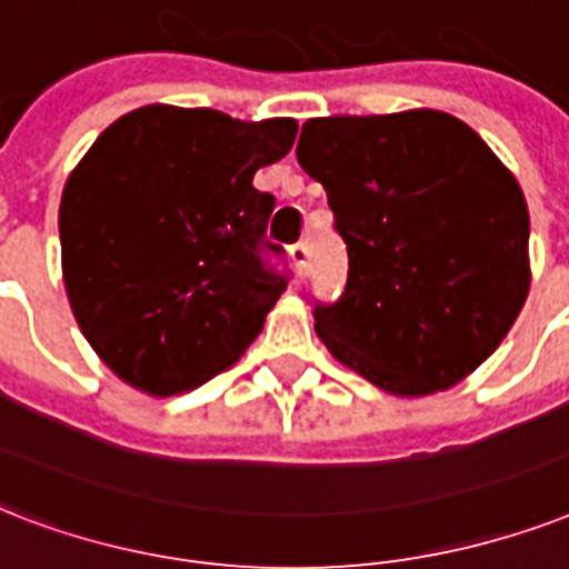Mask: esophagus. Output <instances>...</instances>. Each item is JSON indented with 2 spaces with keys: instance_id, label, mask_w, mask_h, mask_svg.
<instances>
[{
  "instance_id": "34e87169",
  "label": "esophagus",
  "mask_w": 569,
  "mask_h": 569,
  "mask_svg": "<svg viewBox=\"0 0 569 569\" xmlns=\"http://www.w3.org/2000/svg\"><path fill=\"white\" fill-rule=\"evenodd\" d=\"M290 258H293V267H297L299 276H306V270H308V240H299V243L290 249Z\"/></svg>"
}]
</instances>
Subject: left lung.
I'll return each mask as SVG.
<instances>
[{"label": "left lung", "instance_id": "obj_1", "mask_svg": "<svg viewBox=\"0 0 569 569\" xmlns=\"http://www.w3.org/2000/svg\"><path fill=\"white\" fill-rule=\"evenodd\" d=\"M350 272L315 329L338 362L398 398L466 380L526 306L528 204L513 171L439 109L302 124Z\"/></svg>", "mask_w": 569, "mask_h": 569}]
</instances>
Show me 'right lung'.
<instances>
[{"mask_svg":"<svg viewBox=\"0 0 569 569\" xmlns=\"http://www.w3.org/2000/svg\"><path fill=\"white\" fill-rule=\"evenodd\" d=\"M297 121H240L151 103L109 124L59 207L70 311L100 362L169 398L246 353L284 276L263 267L272 196L254 171L293 148Z\"/></svg>","mask_w":569,"mask_h":569,"instance_id":"right-lung-1","label":"right lung"}]
</instances>
